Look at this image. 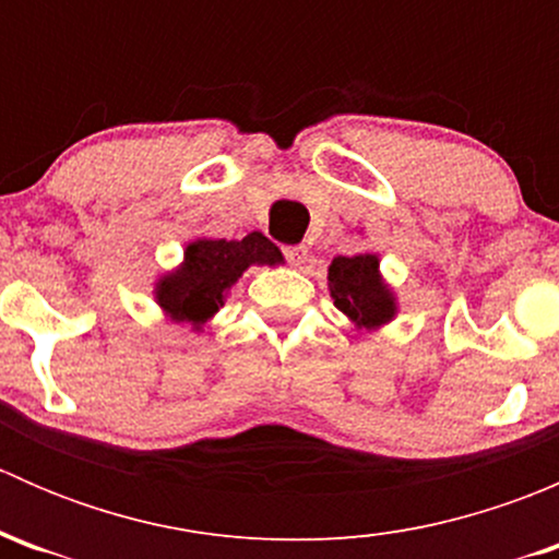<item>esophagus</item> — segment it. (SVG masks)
Returning a JSON list of instances; mask_svg holds the SVG:
<instances>
[{
	"instance_id": "esophagus-1",
	"label": "esophagus",
	"mask_w": 559,
	"mask_h": 559,
	"mask_svg": "<svg viewBox=\"0 0 559 559\" xmlns=\"http://www.w3.org/2000/svg\"><path fill=\"white\" fill-rule=\"evenodd\" d=\"M284 253H286V259H289L292 264H302L308 259V248L306 246H286Z\"/></svg>"
}]
</instances>
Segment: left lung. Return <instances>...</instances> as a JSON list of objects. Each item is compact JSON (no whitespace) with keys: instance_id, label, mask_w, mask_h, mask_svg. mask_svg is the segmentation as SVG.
<instances>
[{"instance_id":"1","label":"left lung","mask_w":559,"mask_h":559,"mask_svg":"<svg viewBox=\"0 0 559 559\" xmlns=\"http://www.w3.org/2000/svg\"><path fill=\"white\" fill-rule=\"evenodd\" d=\"M376 253L335 257L326 270L330 297L357 330H379L397 316V297L379 270Z\"/></svg>"}]
</instances>
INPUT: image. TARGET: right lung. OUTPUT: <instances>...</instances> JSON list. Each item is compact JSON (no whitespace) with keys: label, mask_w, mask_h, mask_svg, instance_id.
<instances>
[{"label":"right lung","mask_w":559,"mask_h":559,"mask_svg":"<svg viewBox=\"0 0 559 559\" xmlns=\"http://www.w3.org/2000/svg\"><path fill=\"white\" fill-rule=\"evenodd\" d=\"M251 264H284L278 246L262 233H248L243 240L197 238L183 248V262L154 284V300L175 324L202 326L227 302L229 289Z\"/></svg>","instance_id":"obj_1"}]
</instances>
